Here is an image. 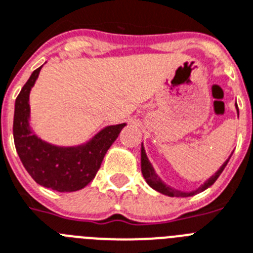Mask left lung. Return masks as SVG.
<instances>
[{
    "mask_svg": "<svg viewBox=\"0 0 253 253\" xmlns=\"http://www.w3.org/2000/svg\"><path fill=\"white\" fill-rule=\"evenodd\" d=\"M235 108H237L238 117H239V110H238L237 102H235ZM231 155H233V153H231ZM231 155L229 156V159H227L226 161L223 162L222 166H221V168H219V169L215 171L214 175H212L211 178H209V179L205 180L204 183L201 184L199 188H196V190H192V191H180V190H176V188H173V187L168 186V184H166L165 182H164V180H162L161 178L157 175V174H156L155 169H153V166H152V164L149 162V160H148V157H147L144 145H143V143H141V173H143L144 179L147 180V183L149 184V186H151L153 190L159 191L160 194L166 195V196H171V198H187V196H194V195H196V194H200V192H203V191L207 190V188H209V187L212 186L215 180H217V178L221 175V173L223 171V169L226 168L227 162H229Z\"/></svg>",
    "mask_w": 253,
    "mask_h": 253,
    "instance_id": "left-lung-1",
    "label": "left lung"
}]
</instances>
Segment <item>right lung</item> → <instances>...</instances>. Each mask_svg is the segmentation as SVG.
Segmentation results:
<instances>
[{
  "label": "right lung",
  "instance_id": "obj_1",
  "mask_svg": "<svg viewBox=\"0 0 253 253\" xmlns=\"http://www.w3.org/2000/svg\"><path fill=\"white\" fill-rule=\"evenodd\" d=\"M41 67L31 74L15 100L14 143L20 161L36 183L58 192H74L96 176L106 152L126 123L104 127L91 140L74 147H59L40 139L31 128L30 92Z\"/></svg>",
  "mask_w": 253,
  "mask_h": 253
}]
</instances>
